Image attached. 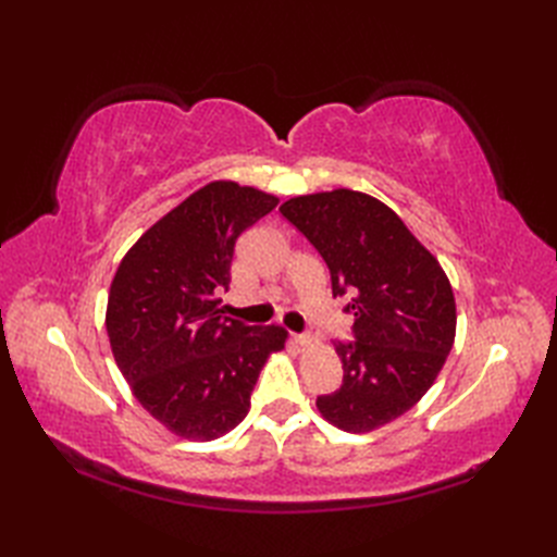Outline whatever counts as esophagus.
<instances>
[{
    "instance_id": "obj_1",
    "label": "esophagus",
    "mask_w": 557,
    "mask_h": 557,
    "mask_svg": "<svg viewBox=\"0 0 557 557\" xmlns=\"http://www.w3.org/2000/svg\"><path fill=\"white\" fill-rule=\"evenodd\" d=\"M295 342L299 346H311L315 342V336L313 334H295Z\"/></svg>"
}]
</instances>
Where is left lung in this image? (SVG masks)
<instances>
[{"label":"left lung","instance_id":"8db88e82","mask_svg":"<svg viewBox=\"0 0 557 557\" xmlns=\"http://www.w3.org/2000/svg\"><path fill=\"white\" fill-rule=\"evenodd\" d=\"M325 260L334 297L350 295L356 342H334L344 383L320 395L327 423L362 434L423 397L455 342V297L440 260L372 195L339 188L278 209Z\"/></svg>","mask_w":557,"mask_h":557}]
</instances>
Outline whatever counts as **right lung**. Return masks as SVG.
<instances>
[{"mask_svg": "<svg viewBox=\"0 0 557 557\" xmlns=\"http://www.w3.org/2000/svg\"><path fill=\"white\" fill-rule=\"evenodd\" d=\"M278 197L213 181L134 244L111 281L107 332L117 369L156 420L188 442L237 428L267 358L285 348L278 325L223 315L221 295L239 234Z\"/></svg>", "mask_w": 557, "mask_h": 557, "instance_id": "1", "label": "right lung"}]
</instances>
